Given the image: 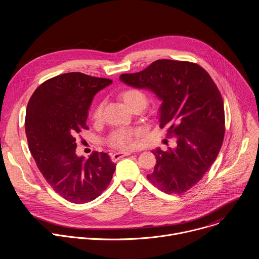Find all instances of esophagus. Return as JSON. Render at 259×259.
<instances>
[{
	"mask_svg": "<svg viewBox=\"0 0 259 259\" xmlns=\"http://www.w3.org/2000/svg\"><path fill=\"white\" fill-rule=\"evenodd\" d=\"M130 155H131V153H130V152H124V153H116V154H114V155L112 156V160H113L114 162H116V161H118V160L122 159L123 157H126V156H130Z\"/></svg>",
	"mask_w": 259,
	"mask_h": 259,
	"instance_id": "esophagus-1",
	"label": "esophagus"
}]
</instances>
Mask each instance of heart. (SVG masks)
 <instances>
[{"label": "heart", "instance_id": "b5f03b06", "mask_svg": "<svg viewBox=\"0 0 259 259\" xmlns=\"http://www.w3.org/2000/svg\"><path fill=\"white\" fill-rule=\"evenodd\" d=\"M119 98L125 103V105L133 110L136 107L143 109L146 106L147 99L146 96L138 89L126 88L119 93ZM103 102H98L92 110V120L98 122L102 117ZM136 131L133 129H118L110 133L107 138V144L117 150H129L134 146L133 137Z\"/></svg>", "mask_w": 259, "mask_h": 259}]
</instances>
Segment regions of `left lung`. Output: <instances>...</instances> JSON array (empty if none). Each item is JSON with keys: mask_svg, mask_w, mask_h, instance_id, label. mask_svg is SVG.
<instances>
[{"mask_svg": "<svg viewBox=\"0 0 259 259\" xmlns=\"http://www.w3.org/2000/svg\"><path fill=\"white\" fill-rule=\"evenodd\" d=\"M120 80L162 100L160 127L177 139L175 150L153 151L157 164L147 179L167 194L186 193L203 178L223 145L225 108L217 86L199 64L170 59L123 73Z\"/></svg>", "mask_w": 259, "mask_h": 259, "instance_id": "1", "label": "left lung"}]
</instances>
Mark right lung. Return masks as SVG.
Instances as JSON below:
<instances>
[{
	"mask_svg": "<svg viewBox=\"0 0 259 259\" xmlns=\"http://www.w3.org/2000/svg\"><path fill=\"white\" fill-rule=\"evenodd\" d=\"M113 83L82 72H67L45 81L31 95L25 114L28 149L50 187L65 200L83 204L106 190L116 164L105 153L87 160L76 154V135L86 120L94 95Z\"/></svg>",
	"mask_w": 259,
	"mask_h": 259,
	"instance_id": "obj_1",
	"label": "right lung"
}]
</instances>
